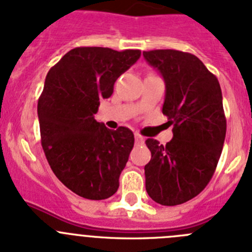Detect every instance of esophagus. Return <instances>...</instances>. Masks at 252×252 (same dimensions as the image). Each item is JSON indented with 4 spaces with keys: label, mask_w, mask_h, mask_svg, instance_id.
I'll return each mask as SVG.
<instances>
[{
    "label": "esophagus",
    "mask_w": 252,
    "mask_h": 252,
    "mask_svg": "<svg viewBox=\"0 0 252 252\" xmlns=\"http://www.w3.org/2000/svg\"><path fill=\"white\" fill-rule=\"evenodd\" d=\"M134 138H135V144H138V146L144 144V137H142V135L139 134H135Z\"/></svg>",
    "instance_id": "obj_1"
}]
</instances>
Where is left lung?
Masks as SVG:
<instances>
[{
    "mask_svg": "<svg viewBox=\"0 0 252 252\" xmlns=\"http://www.w3.org/2000/svg\"><path fill=\"white\" fill-rule=\"evenodd\" d=\"M165 81L162 113L174 137L163 146L146 141L151 161L144 166L146 190L161 205H178L196 196L217 167L226 137L220 82L198 57L180 50L143 52Z\"/></svg>",
    "mask_w": 252,
    "mask_h": 252,
    "instance_id": "left-lung-1",
    "label": "left lung"
}]
</instances>
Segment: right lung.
Segmentation results:
<instances>
[{
	"mask_svg": "<svg viewBox=\"0 0 252 252\" xmlns=\"http://www.w3.org/2000/svg\"><path fill=\"white\" fill-rule=\"evenodd\" d=\"M139 57L138 49L74 48L48 72L38 102L41 146L54 175L82 198L108 199L119 188L134 135L110 130L95 114Z\"/></svg>",
	"mask_w": 252,
	"mask_h": 252,
	"instance_id": "obj_1",
	"label": "right lung"
}]
</instances>
